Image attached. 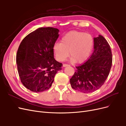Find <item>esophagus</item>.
<instances>
[{"label":"esophagus","mask_w":126,"mask_h":126,"mask_svg":"<svg viewBox=\"0 0 126 126\" xmlns=\"http://www.w3.org/2000/svg\"><path fill=\"white\" fill-rule=\"evenodd\" d=\"M67 66H69V64H63V67H67Z\"/></svg>","instance_id":"34e87169"}]
</instances>
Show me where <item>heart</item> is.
<instances>
[{
  "label": "heart",
  "instance_id": "obj_1",
  "mask_svg": "<svg viewBox=\"0 0 126 126\" xmlns=\"http://www.w3.org/2000/svg\"><path fill=\"white\" fill-rule=\"evenodd\" d=\"M94 39L90 34L78 31H71L65 34L53 46L56 58L63 62L69 56L76 63H84L89 58L93 48Z\"/></svg>",
  "mask_w": 126,
  "mask_h": 126
}]
</instances>
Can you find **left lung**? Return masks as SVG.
Returning <instances> with one entry per match:
<instances>
[{"label": "left lung", "instance_id": "obj_1", "mask_svg": "<svg viewBox=\"0 0 126 126\" xmlns=\"http://www.w3.org/2000/svg\"><path fill=\"white\" fill-rule=\"evenodd\" d=\"M94 50L90 58L77 69L70 79L72 88L83 93H89L103 85L112 66L111 48L101 35L94 38Z\"/></svg>", "mask_w": 126, "mask_h": 126}]
</instances>
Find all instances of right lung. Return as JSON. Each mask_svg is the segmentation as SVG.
<instances>
[{"instance_id": "obj_1", "label": "right lung", "mask_w": 126, "mask_h": 126, "mask_svg": "<svg viewBox=\"0 0 126 126\" xmlns=\"http://www.w3.org/2000/svg\"><path fill=\"white\" fill-rule=\"evenodd\" d=\"M59 30L42 27L30 33L22 40L16 56L19 76L23 85L35 93L50 88L63 64L54 58L53 46Z\"/></svg>"}]
</instances>
